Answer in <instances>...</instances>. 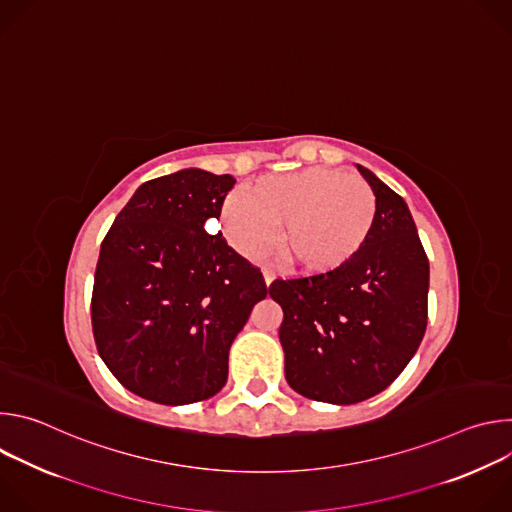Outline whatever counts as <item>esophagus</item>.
<instances>
[{
	"label": "esophagus",
	"mask_w": 512,
	"mask_h": 512,
	"mask_svg": "<svg viewBox=\"0 0 512 512\" xmlns=\"http://www.w3.org/2000/svg\"><path fill=\"white\" fill-rule=\"evenodd\" d=\"M273 279H275V273H271V271H267V269H265V271H263V281H265V285H267V287L273 283Z\"/></svg>",
	"instance_id": "34e87169"
}]
</instances>
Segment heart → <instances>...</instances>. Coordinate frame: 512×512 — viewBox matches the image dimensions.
Returning a JSON list of instances; mask_svg holds the SVG:
<instances>
[{
    "label": "heart",
    "instance_id": "heart-1",
    "mask_svg": "<svg viewBox=\"0 0 512 512\" xmlns=\"http://www.w3.org/2000/svg\"><path fill=\"white\" fill-rule=\"evenodd\" d=\"M377 196L358 178L332 168L265 176L221 208V227L245 259H261L281 227L285 259L306 275H330L350 265L369 243Z\"/></svg>",
    "mask_w": 512,
    "mask_h": 512
}]
</instances>
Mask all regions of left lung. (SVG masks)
Masks as SVG:
<instances>
[{
    "label": "left lung",
    "mask_w": 512,
    "mask_h": 512,
    "mask_svg": "<svg viewBox=\"0 0 512 512\" xmlns=\"http://www.w3.org/2000/svg\"><path fill=\"white\" fill-rule=\"evenodd\" d=\"M377 196L369 243L330 275L275 279L285 379L296 393L332 405L385 391L417 352L427 326L429 261L407 202L356 166Z\"/></svg>",
    "instance_id": "8db88e82"
}]
</instances>
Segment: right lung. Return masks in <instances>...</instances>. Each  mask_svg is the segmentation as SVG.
Returning <instances> with one entry per match:
<instances>
[{
    "mask_svg": "<svg viewBox=\"0 0 512 512\" xmlns=\"http://www.w3.org/2000/svg\"><path fill=\"white\" fill-rule=\"evenodd\" d=\"M233 186L200 168L143 182L103 239L93 334L107 369L143 399L188 405L221 391L231 344L267 296L259 269L206 233Z\"/></svg>",
    "mask_w": 512,
    "mask_h": 512,
    "instance_id": "1",
    "label": "right lung"
}]
</instances>
